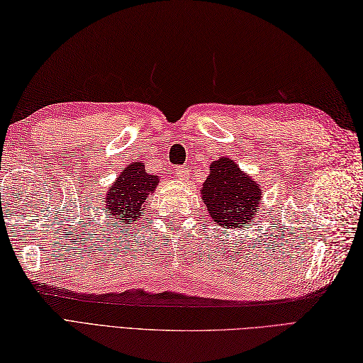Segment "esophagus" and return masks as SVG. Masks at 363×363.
Here are the masks:
<instances>
[{
  "mask_svg": "<svg viewBox=\"0 0 363 363\" xmlns=\"http://www.w3.org/2000/svg\"><path fill=\"white\" fill-rule=\"evenodd\" d=\"M176 173V178H179L181 181H185L189 178V169H185V167H178V169L174 170Z\"/></svg>",
  "mask_w": 363,
  "mask_h": 363,
  "instance_id": "1",
  "label": "esophagus"
}]
</instances>
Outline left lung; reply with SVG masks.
Listing matches in <instances>:
<instances>
[{
  "label": "left lung",
  "instance_id": "8db88e82",
  "mask_svg": "<svg viewBox=\"0 0 363 363\" xmlns=\"http://www.w3.org/2000/svg\"><path fill=\"white\" fill-rule=\"evenodd\" d=\"M201 198L215 224L238 230L257 216L262 189L233 160L222 156L210 164Z\"/></svg>",
  "mask_w": 363,
  "mask_h": 363
}]
</instances>
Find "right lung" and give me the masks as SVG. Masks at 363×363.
Returning a JSON list of instances; mask_svg holds the SVG:
<instances>
[{
	"label": "right lung",
	"mask_w": 363,
	"mask_h": 363,
	"mask_svg": "<svg viewBox=\"0 0 363 363\" xmlns=\"http://www.w3.org/2000/svg\"><path fill=\"white\" fill-rule=\"evenodd\" d=\"M160 176L148 173L143 161L130 162L104 194V207L118 224H135L144 216L147 199L153 196Z\"/></svg>",
	"instance_id": "obj_1"
}]
</instances>
